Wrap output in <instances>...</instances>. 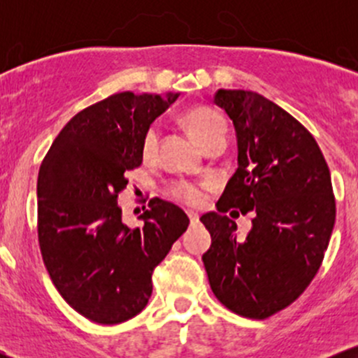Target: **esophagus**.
I'll use <instances>...</instances> for the list:
<instances>
[{
    "label": "esophagus",
    "mask_w": 358,
    "mask_h": 358,
    "mask_svg": "<svg viewBox=\"0 0 358 358\" xmlns=\"http://www.w3.org/2000/svg\"><path fill=\"white\" fill-rule=\"evenodd\" d=\"M188 219H190V224H192V225L199 224V215H196V213L188 212Z\"/></svg>",
    "instance_id": "34e87169"
}]
</instances>
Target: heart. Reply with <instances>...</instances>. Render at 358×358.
I'll list each match as a JSON object with an SVG mask.
<instances>
[{
    "instance_id": "b5f03b06",
    "label": "heart",
    "mask_w": 358,
    "mask_h": 358,
    "mask_svg": "<svg viewBox=\"0 0 358 358\" xmlns=\"http://www.w3.org/2000/svg\"><path fill=\"white\" fill-rule=\"evenodd\" d=\"M182 121L188 133H190V136L202 148H207L217 139H225L224 117L217 110L207 108V106H193V108L187 109ZM158 146L159 127L153 124L148 127L141 141V155L145 162H151V159L156 158ZM170 195L178 202L190 205V207H200L205 202L203 187L187 182L175 183L170 188Z\"/></svg>"
}]
</instances>
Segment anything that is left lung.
<instances>
[{"label": "left lung", "mask_w": 358, "mask_h": 358, "mask_svg": "<svg viewBox=\"0 0 358 358\" xmlns=\"http://www.w3.org/2000/svg\"><path fill=\"white\" fill-rule=\"evenodd\" d=\"M213 102L232 119L237 166L200 217L210 232L202 256L217 299L234 313L264 320L296 301L318 273L335 225L330 170L301 122L252 90L219 89ZM255 212L245 238L223 213Z\"/></svg>", "instance_id": "1"}]
</instances>
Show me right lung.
I'll return each instance as SVG.
<instances>
[{
  "instance_id": "1",
  "label": "right lung",
  "mask_w": 358,
  "mask_h": 358,
  "mask_svg": "<svg viewBox=\"0 0 358 358\" xmlns=\"http://www.w3.org/2000/svg\"><path fill=\"white\" fill-rule=\"evenodd\" d=\"M180 94L119 92L77 113L38 171V244L62 298L99 324H117L148 305L153 269L187 231V213L151 199L143 227L122 224L117 195L141 166L146 129Z\"/></svg>"
}]
</instances>
